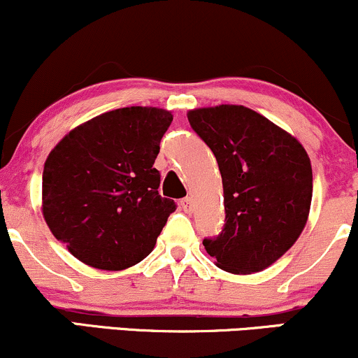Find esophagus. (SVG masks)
<instances>
[{"instance_id": "esophagus-1", "label": "esophagus", "mask_w": 358, "mask_h": 358, "mask_svg": "<svg viewBox=\"0 0 358 358\" xmlns=\"http://www.w3.org/2000/svg\"><path fill=\"white\" fill-rule=\"evenodd\" d=\"M180 207H182L183 210L187 212V213H190V212L193 210V200H192V196H185V199L180 200Z\"/></svg>"}]
</instances>
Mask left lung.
<instances>
[{
	"label": "left lung",
	"mask_w": 358,
	"mask_h": 358,
	"mask_svg": "<svg viewBox=\"0 0 358 358\" xmlns=\"http://www.w3.org/2000/svg\"><path fill=\"white\" fill-rule=\"evenodd\" d=\"M188 122L212 150L224 185V229L203 239L205 249L229 273L266 269L306 225L313 173L305 148L244 106L190 110Z\"/></svg>",
	"instance_id": "8db88e82"
}]
</instances>
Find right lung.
Returning <instances> with one entry per match:
<instances>
[{
	"mask_svg": "<svg viewBox=\"0 0 358 358\" xmlns=\"http://www.w3.org/2000/svg\"><path fill=\"white\" fill-rule=\"evenodd\" d=\"M173 116L122 108L90 119L52 150L42 175L43 217L72 256L106 271L151 252L176 203L158 193L153 168Z\"/></svg>",
	"mask_w": 358,
	"mask_h": 358,
	"instance_id": "add662e5",
	"label": "right lung"
}]
</instances>
